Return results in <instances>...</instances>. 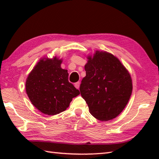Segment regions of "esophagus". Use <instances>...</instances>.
<instances>
[{
	"mask_svg": "<svg viewBox=\"0 0 159 159\" xmlns=\"http://www.w3.org/2000/svg\"><path fill=\"white\" fill-rule=\"evenodd\" d=\"M74 86L76 89H79V87H80V82H77L76 83H74Z\"/></svg>",
	"mask_w": 159,
	"mask_h": 159,
	"instance_id": "obj_1",
	"label": "esophagus"
}]
</instances>
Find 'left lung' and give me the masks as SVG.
Instances as JSON below:
<instances>
[{"instance_id": "left-lung-1", "label": "left lung", "mask_w": 159, "mask_h": 159, "mask_svg": "<svg viewBox=\"0 0 159 159\" xmlns=\"http://www.w3.org/2000/svg\"><path fill=\"white\" fill-rule=\"evenodd\" d=\"M86 76L80 86L89 112L96 119L109 121L119 116L133 91L129 72L112 54L97 50L87 57Z\"/></svg>"}]
</instances>
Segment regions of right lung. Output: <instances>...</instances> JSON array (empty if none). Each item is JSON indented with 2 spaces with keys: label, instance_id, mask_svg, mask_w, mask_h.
I'll list each match as a JSON object with an SVG mask.
<instances>
[{
  "label": "right lung",
  "instance_id": "obj_1",
  "mask_svg": "<svg viewBox=\"0 0 159 159\" xmlns=\"http://www.w3.org/2000/svg\"><path fill=\"white\" fill-rule=\"evenodd\" d=\"M61 63L57 57L41 59L26 79L29 100L40 112L48 116L66 110L73 98L80 94L68 81V72L61 67Z\"/></svg>",
  "mask_w": 159,
  "mask_h": 159
}]
</instances>
